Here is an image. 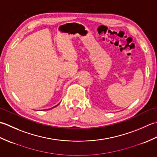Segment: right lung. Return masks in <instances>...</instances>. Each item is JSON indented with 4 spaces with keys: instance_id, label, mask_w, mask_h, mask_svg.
<instances>
[{
    "instance_id": "obj_1",
    "label": "right lung",
    "mask_w": 157,
    "mask_h": 157,
    "mask_svg": "<svg viewBox=\"0 0 157 157\" xmlns=\"http://www.w3.org/2000/svg\"><path fill=\"white\" fill-rule=\"evenodd\" d=\"M57 105H56V106H57ZM56 106H54V107H52V108H51V109H53V108H55V107H56ZM46 110H48V109H46Z\"/></svg>"
}]
</instances>
